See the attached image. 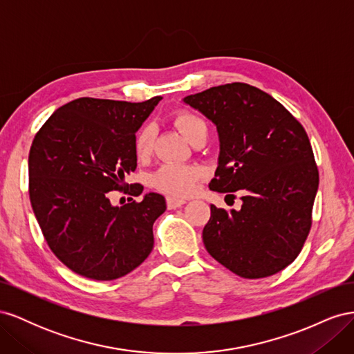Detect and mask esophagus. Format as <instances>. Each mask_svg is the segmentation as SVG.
Here are the masks:
<instances>
[{
    "label": "esophagus",
    "instance_id": "obj_1",
    "mask_svg": "<svg viewBox=\"0 0 354 354\" xmlns=\"http://www.w3.org/2000/svg\"><path fill=\"white\" fill-rule=\"evenodd\" d=\"M186 203V201L185 199H180V198H173V196H168L167 198V207L169 208V209H174V208H180V207H183Z\"/></svg>",
    "mask_w": 354,
    "mask_h": 354
}]
</instances>
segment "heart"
<instances>
[{"label":"heart","mask_w":354,"mask_h":354,"mask_svg":"<svg viewBox=\"0 0 354 354\" xmlns=\"http://www.w3.org/2000/svg\"><path fill=\"white\" fill-rule=\"evenodd\" d=\"M173 122L189 142L201 134H208V125L198 113L180 109L173 115ZM153 147V128L151 124L143 125L134 138V151L138 158L151 155ZM202 177V169L194 165L167 164L160 167L152 177L156 189L174 196H185L195 190L196 181Z\"/></svg>","instance_id":"obj_1"}]
</instances>
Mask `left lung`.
Masks as SVG:
<instances>
[{
	"label": "left lung",
	"mask_w": 354,
	"mask_h": 354,
	"mask_svg": "<svg viewBox=\"0 0 354 354\" xmlns=\"http://www.w3.org/2000/svg\"><path fill=\"white\" fill-rule=\"evenodd\" d=\"M217 125L220 159L209 189L241 190V211L211 205L202 232L212 259L245 279L283 270L312 229L319 171L304 127L270 94L245 82L185 97Z\"/></svg>",
	"instance_id": "1"
}]
</instances>
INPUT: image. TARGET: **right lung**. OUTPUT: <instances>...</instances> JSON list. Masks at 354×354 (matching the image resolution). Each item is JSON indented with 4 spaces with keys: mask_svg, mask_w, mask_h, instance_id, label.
Wrapping results in <instances>:
<instances>
[{
    "mask_svg": "<svg viewBox=\"0 0 354 354\" xmlns=\"http://www.w3.org/2000/svg\"><path fill=\"white\" fill-rule=\"evenodd\" d=\"M160 95L140 103L81 97L39 128L29 151V199L47 245L68 269L94 281L133 272L153 250L164 196L113 207L109 192L138 196L136 131Z\"/></svg>",
    "mask_w": 354,
    "mask_h": 354,
    "instance_id": "right-lung-1",
    "label": "right lung"
}]
</instances>
